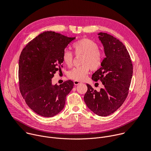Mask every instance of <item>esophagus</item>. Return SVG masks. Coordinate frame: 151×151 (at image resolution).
Masks as SVG:
<instances>
[{
    "mask_svg": "<svg viewBox=\"0 0 151 151\" xmlns=\"http://www.w3.org/2000/svg\"><path fill=\"white\" fill-rule=\"evenodd\" d=\"M81 83L80 82V81H74V85H76V86H77V85H78V84H80Z\"/></svg>",
    "mask_w": 151,
    "mask_h": 151,
    "instance_id": "obj_1",
    "label": "esophagus"
}]
</instances>
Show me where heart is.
<instances>
[{
	"label": "heart",
	"mask_w": 151,
	"mask_h": 151,
	"mask_svg": "<svg viewBox=\"0 0 151 151\" xmlns=\"http://www.w3.org/2000/svg\"><path fill=\"white\" fill-rule=\"evenodd\" d=\"M76 55H82L81 66L75 67L68 73V77L74 80L81 81L88 74L90 68L97 70L102 64L103 55L99 51L98 44L88 38H83L76 42L73 45ZM63 62L68 67L73 64V55L69 50H65L63 54Z\"/></svg>",
	"instance_id": "b5f03b06"
}]
</instances>
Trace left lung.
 Listing matches in <instances>:
<instances>
[{
    "instance_id": "left-lung-1",
    "label": "left lung",
    "mask_w": 151,
    "mask_h": 151,
    "mask_svg": "<svg viewBox=\"0 0 151 151\" xmlns=\"http://www.w3.org/2000/svg\"><path fill=\"white\" fill-rule=\"evenodd\" d=\"M106 57L101 67L93 75L92 80H100L104 86L99 91L87 84L84 100L87 107L100 116H109L116 111L126 100L133 74L129 54L123 44L107 33L98 34Z\"/></svg>"
}]
</instances>
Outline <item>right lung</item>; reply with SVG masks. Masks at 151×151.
<instances>
[{
    "mask_svg": "<svg viewBox=\"0 0 151 151\" xmlns=\"http://www.w3.org/2000/svg\"><path fill=\"white\" fill-rule=\"evenodd\" d=\"M75 38L45 31L31 41L21 52L20 91L29 108L40 116L50 117L58 114L64 107L67 95L73 88L71 80L58 86L52 85L51 79L60 70L65 48Z\"/></svg>",
    "mask_w": 151,
    "mask_h": 151,
    "instance_id": "right-lung-1",
    "label": "right lung"
}]
</instances>
